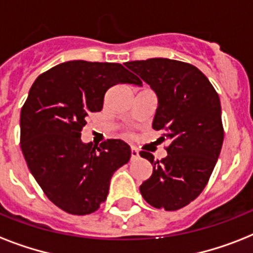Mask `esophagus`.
Segmentation results:
<instances>
[{"instance_id":"obj_1","label":"esophagus","mask_w":253,"mask_h":253,"mask_svg":"<svg viewBox=\"0 0 253 253\" xmlns=\"http://www.w3.org/2000/svg\"><path fill=\"white\" fill-rule=\"evenodd\" d=\"M139 158V151L135 148V147H131V159L135 160V159Z\"/></svg>"}]
</instances>
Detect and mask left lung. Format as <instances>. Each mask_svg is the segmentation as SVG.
Instances as JSON below:
<instances>
[{
    "mask_svg": "<svg viewBox=\"0 0 253 253\" xmlns=\"http://www.w3.org/2000/svg\"><path fill=\"white\" fill-rule=\"evenodd\" d=\"M126 65L158 95L152 127L163 132L162 142L169 140L162 160L140 152L154 166L140 193L151 206L174 211L200 196L219 158L224 138L219 95L189 63L156 57Z\"/></svg>",
    "mask_w": 253,
    "mask_h": 253,
    "instance_id": "8db88e82",
    "label": "left lung"
}]
</instances>
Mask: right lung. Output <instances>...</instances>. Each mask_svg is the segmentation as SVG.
<instances>
[{"mask_svg":"<svg viewBox=\"0 0 253 253\" xmlns=\"http://www.w3.org/2000/svg\"><path fill=\"white\" fill-rule=\"evenodd\" d=\"M142 85L118 63L73 60L42 73L21 110V148L30 172L52 204L73 215L94 212L106 201L113 173L127 164L121 139L81 142L90 113L101 111L109 87Z\"/></svg>","mask_w":253,"mask_h":253,"instance_id":"add662e5","label":"right lung"}]
</instances>
